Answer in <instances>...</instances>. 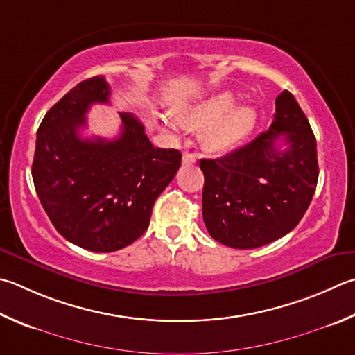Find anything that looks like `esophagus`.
I'll return each instance as SVG.
<instances>
[{"label":"esophagus","instance_id":"esophagus-1","mask_svg":"<svg viewBox=\"0 0 355 355\" xmlns=\"http://www.w3.org/2000/svg\"><path fill=\"white\" fill-rule=\"evenodd\" d=\"M196 163V157H194V153H191V152H184L183 153V164L184 166H188V164H194Z\"/></svg>","mask_w":355,"mask_h":355}]
</instances>
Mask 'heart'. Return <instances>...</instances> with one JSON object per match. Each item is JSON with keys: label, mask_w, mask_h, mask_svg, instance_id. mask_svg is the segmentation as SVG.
I'll use <instances>...</instances> for the list:
<instances>
[{"label": "heart", "mask_w": 355, "mask_h": 355, "mask_svg": "<svg viewBox=\"0 0 355 355\" xmlns=\"http://www.w3.org/2000/svg\"><path fill=\"white\" fill-rule=\"evenodd\" d=\"M230 92L211 94L196 104L178 108L177 121L191 130L203 132V146L212 153H225L248 137L256 122V113L248 105H236ZM167 125L171 122L166 121Z\"/></svg>", "instance_id": "obj_1"}]
</instances>
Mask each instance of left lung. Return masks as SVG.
<instances>
[{
	"mask_svg": "<svg viewBox=\"0 0 355 355\" xmlns=\"http://www.w3.org/2000/svg\"><path fill=\"white\" fill-rule=\"evenodd\" d=\"M278 139L288 149L275 147ZM203 220L211 237L250 250L290 233L307 211L318 182L317 141L292 93L276 98L268 130L218 159H200Z\"/></svg>",
	"mask_w": 355,
	"mask_h": 355,
	"instance_id": "1",
	"label": "left lung"
}]
</instances>
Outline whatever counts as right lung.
Masks as SVG:
<instances>
[{
  "instance_id": "right-lung-1",
  "label": "right lung",
  "mask_w": 355,
  "mask_h": 355,
  "mask_svg": "<svg viewBox=\"0 0 355 355\" xmlns=\"http://www.w3.org/2000/svg\"><path fill=\"white\" fill-rule=\"evenodd\" d=\"M110 93L102 76L69 89L44 114L32 163L37 196L55 230L98 253L144 234L153 203L182 166L180 150L153 147L132 113H119L118 138H80L89 107L108 104Z\"/></svg>"
}]
</instances>
